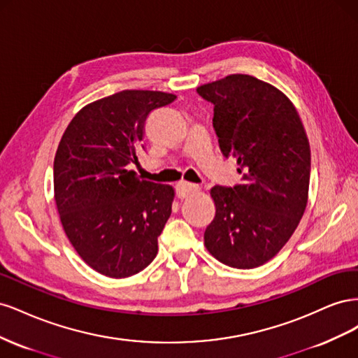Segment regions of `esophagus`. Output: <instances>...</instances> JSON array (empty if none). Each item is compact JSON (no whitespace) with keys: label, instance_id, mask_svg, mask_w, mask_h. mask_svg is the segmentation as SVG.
I'll use <instances>...</instances> for the list:
<instances>
[{"label":"esophagus","instance_id":"34e87169","mask_svg":"<svg viewBox=\"0 0 358 358\" xmlns=\"http://www.w3.org/2000/svg\"><path fill=\"white\" fill-rule=\"evenodd\" d=\"M178 197L179 199H187V197H191L194 196V194L200 192V187L196 185V183H189V182H180L178 183Z\"/></svg>","mask_w":358,"mask_h":358}]
</instances>
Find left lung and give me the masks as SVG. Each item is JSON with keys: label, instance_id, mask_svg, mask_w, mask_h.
Wrapping results in <instances>:
<instances>
[{"label": "left lung", "instance_id": "left-lung-1", "mask_svg": "<svg viewBox=\"0 0 358 358\" xmlns=\"http://www.w3.org/2000/svg\"><path fill=\"white\" fill-rule=\"evenodd\" d=\"M213 104L221 152L237 159L242 183L215 185V218L206 249L225 266L254 268L272 259L305 213L310 178L309 140L294 104L273 85L249 74L204 83Z\"/></svg>", "mask_w": 358, "mask_h": 358}]
</instances>
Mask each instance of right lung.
<instances>
[{
    "label": "right lung",
    "instance_id": "1",
    "mask_svg": "<svg viewBox=\"0 0 358 358\" xmlns=\"http://www.w3.org/2000/svg\"><path fill=\"white\" fill-rule=\"evenodd\" d=\"M175 100L161 91L116 92L86 104L62 134L53 161L59 220L76 252L104 276H133L157 257L175 189L128 166L149 113Z\"/></svg>",
    "mask_w": 358,
    "mask_h": 358
}]
</instances>
